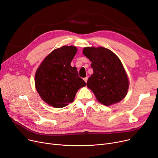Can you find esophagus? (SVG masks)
Returning <instances> with one entry per match:
<instances>
[{
	"label": "esophagus",
	"instance_id": "1",
	"mask_svg": "<svg viewBox=\"0 0 158 158\" xmlns=\"http://www.w3.org/2000/svg\"><path fill=\"white\" fill-rule=\"evenodd\" d=\"M87 80H88V78H87V77H85V78H84V80L85 82L87 81Z\"/></svg>",
	"mask_w": 158,
	"mask_h": 158
}]
</instances>
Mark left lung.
Listing matches in <instances>:
<instances>
[{
  "instance_id": "left-lung-1",
  "label": "left lung",
  "mask_w": 158,
  "mask_h": 158,
  "mask_svg": "<svg viewBox=\"0 0 158 158\" xmlns=\"http://www.w3.org/2000/svg\"><path fill=\"white\" fill-rule=\"evenodd\" d=\"M83 54L91 62L93 70L87 86L98 102L110 106L124 99L129 90V80L117 55L103 47H85Z\"/></svg>"
}]
</instances>
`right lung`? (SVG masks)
Here are the masks:
<instances>
[{
	"instance_id": "1",
	"label": "right lung",
	"mask_w": 158,
	"mask_h": 158,
	"mask_svg": "<svg viewBox=\"0 0 158 158\" xmlns=\"http://www.w3.org/2000/svg\"><path fill=\"white\" fill-rule=\"evenodd\" d=\"M74 46H64L52 51L36 69L35 85L42 100L50 106L62 108L72 103L85 82L78 77L71 62L77 52Z\"/></svg>"
}]
</instances>
